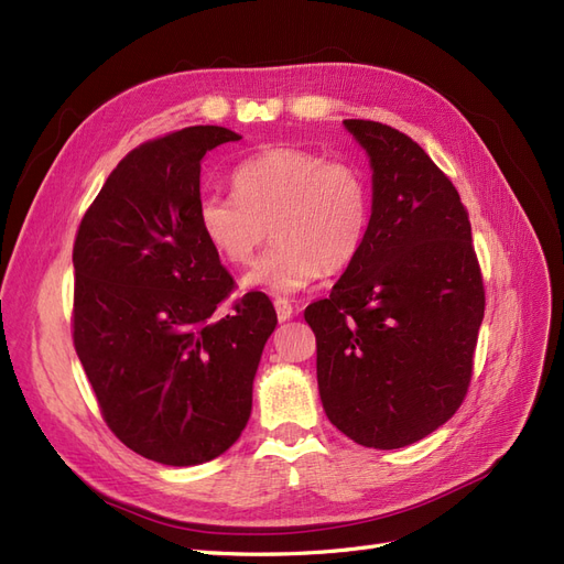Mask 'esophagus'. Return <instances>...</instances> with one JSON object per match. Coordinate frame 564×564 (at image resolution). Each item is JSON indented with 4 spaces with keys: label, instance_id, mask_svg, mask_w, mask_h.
<instances>
[{
    "label": "esophagus",
    "instance_id": "1",
    "mask_svg": "<svg viewBox=\"0 0 564 564\" xmlns=\"http://www.w3.org/2000/svg\"><path fill=\"white\" fill-rule=\"evenodd\" d=\"M275 313H278L280 322H286L289 317L294 315V305L289 303L286 299H275Z\"/></svg>",
    "mask_w": 564,
    "mask_h": 564
}]
</instances>
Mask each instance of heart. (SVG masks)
I'll list each match as a JSON object with an SVG mask.
<instances>
[{
    "label": "heart",
    "instance_id": "b5f03b06",
    "mask_svg": "<svg viewBox=\"0 0 564 564\" xmlns=\"http://www.w3.org/2000/svg\"><path fill=\"white\" fill-rule=\"evenodd\" d=\"M232 191L199 197L204 240L230 265H247L270 235L275 245L245 278L247 289L294 294L322 270L338 272L360 253L371 220L365 174L346 160L301 148H270L232 172Z\"/></svg>",
    "mask_w": 564,
    "mask_h": 564
}]
</instances>
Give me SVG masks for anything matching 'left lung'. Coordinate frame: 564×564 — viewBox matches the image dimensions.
<instances>
[{
  "label": "left lung",
  "mask_w": 564,
  "mask_h": 564,
  "mask_svg": "<svg viewBox=\"0 0 564 564\" xmlns=\"http://www.w3.org/2000/svg\"><path fill=\"white\" fill-rule=\"evenodd\" d=\"M371 162V220L357 259L305 322L324 412L357 445L400 449L464 402L485 284L454 183L406 133L346 119Z\"/></svg>",
  "instance_id": "obj_1"
}]
</instances>
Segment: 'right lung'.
I'll use <instances>...</instances> for the list:
<instances>
[{
	"label": "right lung",
	"mask_w": 564,
	"mask_h": 564,
	"mask_svg": "<svg viewBox=\"0 0 564 564\" xmlns=\"http://www.w3.org/2000/svg\"><path fill=\"white\" fill-rule=\"evenodd\" d=\"M242 135L187 127L133 148L84 214L73 249V340L108 429L164 466L235 445L278 315L235 289L197 220L202 158Z\"/></svg>",
	"instance_id": "add662e5"
}]
</instances>
